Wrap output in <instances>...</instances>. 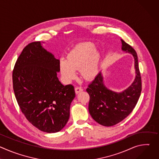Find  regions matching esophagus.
<instances>
[{"label":"esophagus","mask_w":159,"mask_h":159,"mask_svg":"<svg viewBox=\"0 0 159 159\" xmlns=\"http://www.w3.org/2000/svg\"><path fill=\"white\" fill-rule=\"evenodd\" d=\"M75 93L76 94H79V93L83 91V89L80 87H77L75 88Z\"/></svg>","instance_id":"esophagus-1"}]
</instances>
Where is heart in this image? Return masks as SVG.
Returning <instances> with one entry per match:
<instances>
[{
	"label": "heart",
	"mask_w": 159,
	"mask_h": 159,
	"mask_svg": "<svg viewBox=\"0 0 159 159\" xmlns=\"http://www.w3.org/2000/svg\"><path fill=\"white\" fill-rule=\"evenodd\" d=\"M101 60V53L91 43H80L67 54L66 60L59 63V71L63 80L70 83L77 76L79 69L80 75L87 80H92L98 75Z\"/></svg>",
	"instance_id": "obj_1"
}]
</instances>
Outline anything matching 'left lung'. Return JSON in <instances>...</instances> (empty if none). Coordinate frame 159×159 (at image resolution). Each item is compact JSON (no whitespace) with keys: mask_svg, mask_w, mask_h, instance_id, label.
Listing matches in <instances>:
<instances>
[{"mask_svg":"<svg viewBox=\"0 0 159 159\" xmlns=\"http://www.w3.org/2000/svg\"><path fill=\"white\" fill-rule=\"evenodd\" d=\"M121 41L122 51L131 54L134 58L136 75L133 83L121 92L113 91L105 85L100 72L86 89L90 96V115L97 123L104 126L115 125L126 118L137 104L142 91L137 54L122 39Z\"/></svg>","mask_w":159,"mask_h":159,"instance_id":"8db88e82","label":"left lung"}]
</instances>
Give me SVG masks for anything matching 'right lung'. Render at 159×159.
Segmentation results:
<instances>
[{
	"label": "right lung",
	"instance_id": "add662e5",
	"mask_svg": "<svg viewBox=\"0 0 159 159\" xmlns=\"http://www.w3.org/2000/svg\"><path fill=\"white\" fill-rule=\"evenodd\" d=\"M60 60L40 41L23 49L12 73L17 103L27 120L39 130L57 133L66 125L75 97L72 85H63L57 77Z\"/></svg>",
	"mask_w": 159,
	"mask_h": 159
}]
</instances>
